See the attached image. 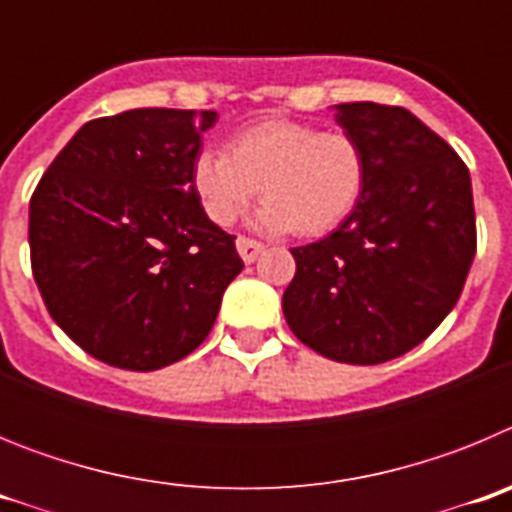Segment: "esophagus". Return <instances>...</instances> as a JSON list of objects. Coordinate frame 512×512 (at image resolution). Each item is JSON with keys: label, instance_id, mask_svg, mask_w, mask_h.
Returning a JSON list of instances; mask_svg holds the SVG:
<instances>
[{"label": "esophagus", "instance_id": "esophagus-1", "mask_svg": "<svg viewBox=\"0 0 512 512\" xmlns=\"http://www.w3.org/2000/svg\"><path fill=\"white\" fill-rule=\"evenodd\" d=\"M235 248H238V253H241V259L246 264H253L264 253V246L259 241H251V238H243V235L235 241Z\"/></svg>", "mask_w": 512, "mask_h": 512}]
</instances>
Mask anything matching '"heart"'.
I'll use <instances>...</instances> for the list:
<instances>
[{
    "instance_id": "1",
    "label": "heart",
    "mask_w": 512,
    "mask_h": 512,
    "mask_svg": "<svg viewBox=\"0 0 512 512\" xmlns=\"http://www.w3.org/2000/svg\"><path fill=\"white\" fill-rule=\"evenodd\" d=\"M189 182L215 225H230L261 194L253 225L266 233L323 235L359 205L366 158L359 140L341 130L271 117L238 130L228 153H194Z\"/></svg>"
}]
</instances>
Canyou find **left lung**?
I'll return each instance as SVG.
<instances>
[{"label":"left lung","mask_w":512,"mask_h":512,"mask_svg":"<svg viewBox=\"0 0 512 512\" xmlns=\"http://www.w3.org/2000/svg\"><path fill=\"white\" fill-rule=\"evenodd\" d=\"M359 140V205L323 241L292 248L287 325L320 356L382 364L408 354L454 310L477 251L472 179L454 148L405 107L336 104Z\"/></svg>","instance_id":"8db88e82"}]
</instances>
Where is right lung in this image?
Instances as JSON below:
<instances>
[{
	"mask_svg": "<svg viewBox=\"0 0 512 512\" xmlns=\"http://www.w3.org/2000/svg\"><path fill=\"white\" fill-rule=\"evenodd\" d=\"M217 112L143 107L76 130L30 200V261L51 318L104 364L153 372L212 330L243 269L202 210L194 153Z\"/></svg>",
	"mask_w": 512,
	"mask_h": 512,
	"instance_id": "right-lung-1",
	"label": "right lung"
}]
</instances>
